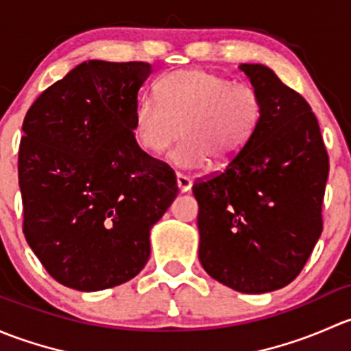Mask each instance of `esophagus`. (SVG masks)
Returning a JSON list of instances; mask_svg holds the SVG:
<instances>
[{
    "label": "esophagus",
    "instance_id": "esophagus-1",
    "mask_svg": "<svg viewBox=\"0 0 351 351\" xmlns=\"http://www.w3.org/2000/svg\"><path fill=\"white\" fill-rule=\"evenodd\" d=\"M176 183H178V189L182 193L189 192V190L192 189V180H190L189 176L182 175V173H178V175H176Z\"/></svg>",
    "mask_w": 351,
    "mask_h": 351
}]
</instances>
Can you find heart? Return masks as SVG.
Here are the masks:
<instances>
[{
  "instance_id": "obj_1",
  "label": "heart",
  "mask_w": 351,
  "mask_h": 351,
  "mask_svg": "<svg viewBox=\"0 0 351 351\" xmlns=\"http://www.w3.org/2000/svg\"><path fill=\"white\" fill-rule=\"evenodd\" d=\"M156 88L159 100L144 98L134 110V137L146 153L161 154L182 130L185 137L171 154L180 168H202L208 159L226 165L247 146L261 123L260 93L212 71H175Z\"/></svg>"
}]
</instances>
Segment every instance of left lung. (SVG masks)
<instances>
[{"label": "left lung", "instance_id": "obj_1", "mask_svg": "<svg viewBox=\"0 0 351 351\" xmlns=\"http://www.w3.org/2000/svg\"><path fill=\"white\" fill-rule=\"evenodd\" d=\"M239 69L263 101L247 146L224 171L193 183L198 258L221 284L243 293L289 285L323 232L329 158L309 104L270 67Z\"/></svg>", "mask_w": 351, "mask_h": 351}]
</instances>
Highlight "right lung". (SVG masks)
I'll list each match as a JSON object with an SVG mask.
<instances>
[{
    "mask_svg": "<svg viewBox=\"0 0 351 351\" xmlns=\"http://www.w3.org/2000/svg\"><path fill=\"white\" fill-rule=\"evenodd\" d=\"M147 62H81L28 108L19 151L23 234L54 280L97 292L136 277L178 195L132 132Z\"/></svg>",
    "mask_w": 351,
    "mask_h": 351,
    "instance_id": "right-lung-1",
    "label": "right lung"
}]
</instances>
